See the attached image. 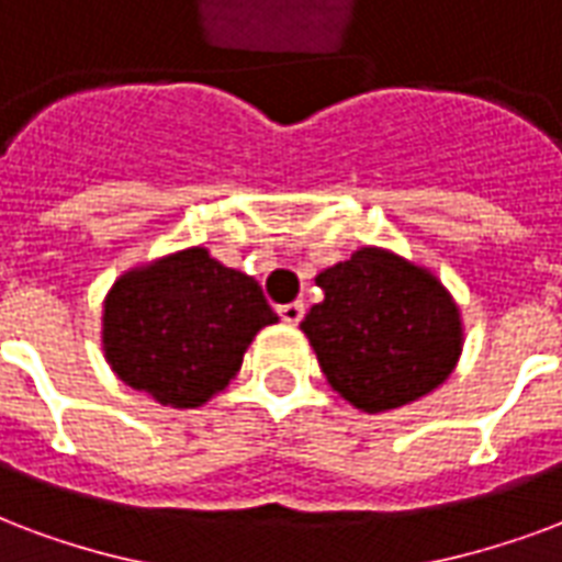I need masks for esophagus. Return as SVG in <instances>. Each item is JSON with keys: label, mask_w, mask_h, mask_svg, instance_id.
Masks as SVG:
<instances>
[{"label": "esophagus", "mask_w": 562, "mask_h": 562, "mask_svg": "<svg viewBox=\"0 0 562 562\" xmlns=\"http://www.w3.org/2000/svg\"><path fill=\"white\" fill-rule=\"evenodd\" d=\"M278 314H281L286 326H296V323H302V316H305V305L302 302H290V305L278 307Z\"/></svg>", "instance_id": "esophagus-1"}]
</instances>
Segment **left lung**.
Returning a JSON list of instances; mask_svg holds the SVG:
<instances>
[{
  "instance_id": "1",
  "label": "left lung",
  "mask_w": 562,
  "mask_h": 562,
  "mask_svg": "<svg viewBox=\"0 0 562 562\" xmlns=\"http://www.w3.org/2000/svg\"><path fill=\"white\" fill-rule=\"evenodd\" d=\"M326 299L302 319L328 385L379 415L432 394L457 370L465 326L441 278L391 248L361 246L316 276Z\"/></svg>"
}]
</instances>
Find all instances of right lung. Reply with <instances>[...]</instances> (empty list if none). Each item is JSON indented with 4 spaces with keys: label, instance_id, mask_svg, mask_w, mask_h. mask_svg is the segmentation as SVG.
I'll use <instances>...</instances> for the list:
<instances>
[{
    "label": "right lung",
    "instance_id": "1",
    "mask_svg": "<svg viewBox=\"0 0 562 562\" xmlns=\"http://www.w3.org/2000/svg\"><path fill=\"white\" fill-rule=\"evenodd\" d=\"M278 323L255 278L204 246L126 269L103 299L105 364L171 408H198L231 385L257 331Z\"/></svg>",
    "mask_w": 562,
    "mask_h": 562
}]
</instances>
